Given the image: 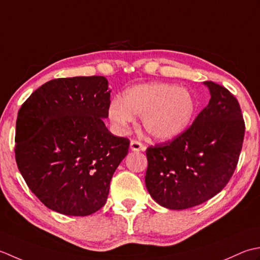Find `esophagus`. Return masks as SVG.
Segmentation results:
<instances>
[{"mask_svg":"<svg viewBox=\"0 0 260 260\" xmlns=\"http://www.w3.org/2000/svg\"><path fill=\"white\" fill-rule=\"evenodd\" d=\"M130 148L132 151H145L146 147L141 144V142L137 140H131L130 142Z\"/></svg>","mask_w":260,"mask_h":260,"instance_id":"obj_1","label":"esophagus"}]
</instances>
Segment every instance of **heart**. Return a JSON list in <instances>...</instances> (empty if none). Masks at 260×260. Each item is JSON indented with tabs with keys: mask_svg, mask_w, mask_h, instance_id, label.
<instances>
[{
	"mask_svg": "<svg viewBox=\"0 0 260 260\" xmlns=\"http://www.w3.org/2000/svg\"><path fill=\"white\" fill-rule=\"evenodd\" d=\"M198 104L188 89L168 83L135 85L123 93L122 100L110 103L108 116L114 128L124 132L142 116V126L151 138L169 141L183 135L197 114Z\"/></svg>",
	"mask_w": 260,
	"mask_h": 260,
	"instance_id": "1",
	"label": "heart"
}]
</instances>
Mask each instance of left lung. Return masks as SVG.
Wrapping results in <instances>:
<instances>
[{
    "label": "left lung",
    "instance_id": "obj_1",
    "mask_svg": "<svg viewBox=\"0 0 260 260\" xmlns=\"http://www.w3.org/2000/svg\"><path fill=\"white\" fill-rule=\"evenodd\" d=\"M204 85L211 99L193 124L173 141L146 151V187L169 210L193 208L220 193L239 160L245 136L240 105L225 87Z\"/></svg>",
    "mask_w": 260,
    "mask_h": 260
}]
</instances>
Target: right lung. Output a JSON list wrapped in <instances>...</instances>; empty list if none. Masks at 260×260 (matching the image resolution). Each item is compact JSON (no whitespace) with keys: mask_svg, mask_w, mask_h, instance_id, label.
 Segmentation results:
<instances>
[{"mask_svg":"<svg viewBox=\"0 0 260 260\" xmlns=\"http://www.w3.org/2000/svg\"><path fill=\"white\" fill-rule=\"evenodd\" d=\"M110 93L103 76L57 78L19 110L15 160L48 209L86 216L107 203L111 179L130 146L104 124Z\"/></svg>","mask_w":260,"mask_h":260,"instance_id":"obj_1","label":"right lung"}]
</instances>
